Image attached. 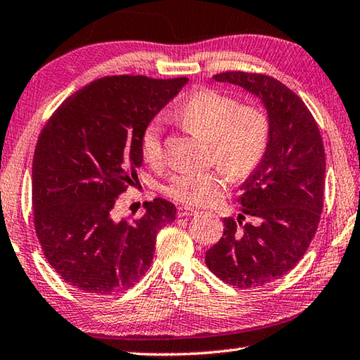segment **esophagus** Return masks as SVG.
Wrapping results in <instances>:
<instances>
[{"label":"esophagus","instance_id":"obj_1","mask_svg":"<svg viewBox=\"0 0 360 360\" xmlns=\"http://www.w3.org/2000/svg\"><path fill=\"white\" fill-rule=\"evenodd\" d=\"M198 210L194 209V207H190V205H181L179 207V212H176V215L179 217H193L196 215Z\"/></svg>","mask_w":360,"mask_h":360}]
</instances>
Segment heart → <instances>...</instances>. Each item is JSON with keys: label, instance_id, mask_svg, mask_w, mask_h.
Returning a JSON list of instances; mask_svg holds the SVG:
<instances>
[{"label": "heart", "instance_id": "b5f03b06", "mask_svg": "<svg viewBox=\"0 0 360 360\" xmlns=\"http://www.w3.org/2000/svg\"><path fill=\"white\" fill-rule=\"evenodd\" d=\"M188 129L210 142V158L219 166L210 170H181L164 185V194L179 202L207 205L228 186L231 175L245 179L259 166L270 141V120L259 104L238 103L229 94L200 88L179 110ZM145 162L160 167L166 161L162 126L150 122L139 141Z\"/></svg>", "mask_w": 360, "mask_h": 360}]
</instances>
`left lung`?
<instances>
[{"label":"left lung","mask_w":360,"mask_h":360,"mask_svg":"<svg viewBox=\"0 0 360 360\" xmlns=\"http://www.w3.org/2000/svg\"><path fill=\"white\" fill-rule=\"evenodd\" d=\"M213 79L262 101L270 141L259 166L240 186L242 213L223 219V237L205 253V264L231 286L259 288L291 272L316 234L326 181L323 137L304 101L280 80L240 71Z\"/></svg>","instance_id":"left-lung-1"}]
</instances>
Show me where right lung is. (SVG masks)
I'll list each match as a JSON object with an SVG mask.
<instances>
[{"mask_svg":"<svg viewBox=\"0 0 360 360\" xmlns=\"http://www.w3.org/2000/svg\"><path fill=\"white\" fill-rule=\"evenodd\" d=\"M188 82L110 75L75 91L37 139L33 221L44 256L79 291L109 295L147 272L156 234L175 219L166 199L145 202L142 217L120 218L117 199L137 176L141 134Z\"/></svg>","mask_w":360,"mask_h":360,"instance_id":"1","label":"right lung"}]
</instances>
